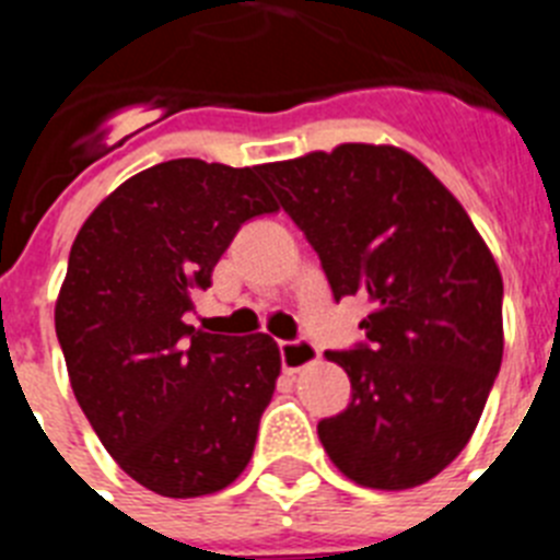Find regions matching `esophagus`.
<instances>
[{
	"label": "esophagus",
	"instance_id": "34e87169",
	"mask_svg": "<svg viewBox=\"0 0 560 560\" xmlns=\"http://www.w3.org/2000/svg\"><path fill=\"white\" fill-rule=\"evenodd\" d=\"M316 359H319V350H316L314 341H280V361H283L285 373H300L303 368L314 364Z\"/></svg>",
	"mask_w": 560,
	"mask_h": 560
}]
</instances>
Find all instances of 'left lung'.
Segmentation results:
<instances>
[{
  "label": "left lung",
  "mask_w": 560,
  "mask_h": 560,
  "mask_svg": "<svg viewBox=\"0 0 560 560\" xmlns=\"http://www.w3.org/2000/svg\"><path fill=\"white\" fill-rule=\"evenodd\" d=\"M260 176L323 260L336 303H373L364 341L325 353L353 389L316 427L325 452L364 488L429 482L471 440L502 364L491 249L443 182L395 145L345 142Z\"/></svg>",
  "instance_id": "8db88e82"
}]
</instances>
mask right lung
Listing matches in <instances>:
<instances>
[{
  "label": "right lung",
  "mask_w": 560,
  "mask_h": 560,
  "mask_svg": "<svg viewBox=\"0 0 560 560\" xmlns=\"http://www.w3.org/2000/svg\"><path fill=\"white\" fill-rule=\"evenodd\" d=\"M257 167L171 160L137 173L83 221L56 334L83 415L148 491H224L255 452L280 350L266 334L185 323L241 224L280 210Z\"/></svg>",
  "instance_id": "add662e5"
}]
</instances>
